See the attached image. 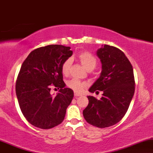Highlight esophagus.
Instances as JSON below:
<instances>
[{"instance_id":"34e87169","label":"esophagus","mask_w":153,"mask_h":153,"mask_svg":"<svg viewBox=\"0 0 153 153\" xmlns=\"http://www.w3.org/2000/svg\"><path fill=\"white\" fill-rule=\"evenodd\" d=\"M74 96H75V98H78V96H81V94H78V93H75V92Z\"/></svg>"}]
</instances>
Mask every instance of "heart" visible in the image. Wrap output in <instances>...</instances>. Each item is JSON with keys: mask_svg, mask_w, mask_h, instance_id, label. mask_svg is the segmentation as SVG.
Here are the masks:
<instances>
[{"mask_svg": "<svg viewBox=\"0 0 153 153\" xmlns=\"http://www.w3.org/2000/svg\"><path fill=\"white\" fill-rule=\"evenodd\" d=\"M79 59H80L81 64L83 65L84 68L89 71V70H94L96 68V64H97V60L96 57L93 54L89 52H82L78 56ZM72 64L71 59H68L63 62L62 65V73L64 75H68L69 73L70 68H71ZM68 85L71 88L76 92H82L85 87L86 86L85 82L80 81V80L76 78H73L68 82Z\"/></svg>", "mask_w": 153, "mask_h": 153, "instance_id": "1", "label": "heart"}]
</instances>
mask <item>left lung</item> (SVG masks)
<instances>
[{"label":"left lung","mask_w":153,"mask_h":153,"mask_svg":"<svg viewBox=\"0 0 153 153\" xmlns=\"http://www.w3.org/2000/svg\"><path fill=\"white\" fill-rule=\"evenodd\" d=\"M101 73L89 92L103 91L97 99L88 96L89 103L82 111L88 123L99 128L114 125L125 115L134 94V72L124 52L117 47L102 45L96 51Z\"/></svg>","instance_id":"left-lung-1"}]
</instances>
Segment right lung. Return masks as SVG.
<instances>
[{
  "label": "right lung",
  "mask_w": 153,
  "mask_h": 153,
  "mask_svg": "<svg viewBox=\"0 0 153 153\" xmlns=\"http://www.w3.org/2000/svg\"><path fill=\"white\" fill-rule=\"evenodd\" d=\"M72 54L70 47L52 45L33 50L23 62L16 94L22 114L34 127L51 129L64 120L74 93L65 88L62 65ZM52 84L61 88L55 96L50 94Z\"/></svg>",
  "instance_id": "1"
}]
</instances>
